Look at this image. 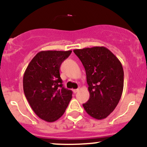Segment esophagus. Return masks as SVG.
Wrapping results in <instances>:
<instances>
[{"mask_svg":"<svg viewBox=\"0 0 147 147\" xmlns=\"http://www.w3.org/2000/svg\"><path fill=\"white\" fill-rule=\"evenodd\" d=\"M72 91H73V92L74 93H76V92H77L79 91V88H77V89H73V90H72Z\"/></svg>","mask_w":147,"mask_h":147,"instance_id":"34e87169","label":"esophagus"}]
</instances>
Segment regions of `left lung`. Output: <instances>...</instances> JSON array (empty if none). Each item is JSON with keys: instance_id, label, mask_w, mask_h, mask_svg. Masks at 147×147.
Here are the masks:
<instances>
[{"instance_id": "1", "label": "left lung", "mask_w": 147, "mask_h": 147, "mask_svg": "<svg viewBox=\"0 0 147 147\" xmlns=\"http://www.w3.org/2000/svg\"><path fill=\"white\" fill-rule=\"evenodd\" d=\"M73 52L82 61L86 74L90 98L83 104L84 109L95 119H104L114 111L122 97V63L103 46L76 49Z\"/></svg>"}]
</instances>
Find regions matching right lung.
<instances>
[{"instance_id": "add662e5", "label": "right lung", "mask_w": 147, "mask_h": 147, "mask_svg": "<svg viewBox=\"0 0 147 147\" xmlns=\"http://www.w3.org/2000/svg\"><path fill=\"white\" fill-rule=\"evenodd\" d=\"M68 51L47 50L37 53L23 75V90L34 112L48 122L63 115L72 97L60 77L61 64L71 54Z\"/></svg>"}]
</instances>
